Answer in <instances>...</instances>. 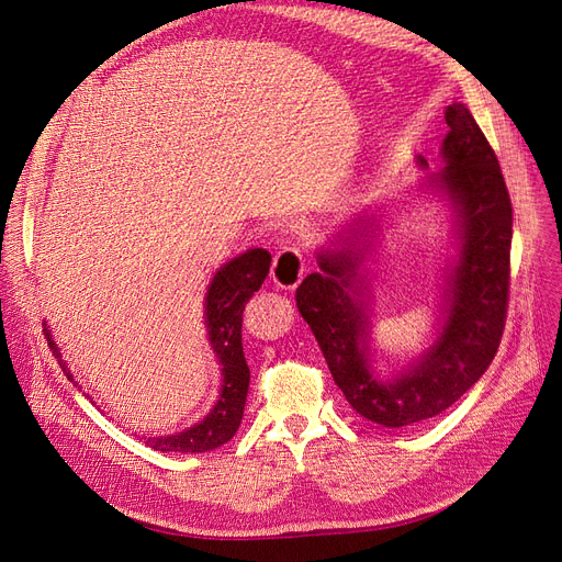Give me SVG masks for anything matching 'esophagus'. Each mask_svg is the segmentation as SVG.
I'll list each match as a JSON object with an SVG mask.
<instances>
[{
  "label": "esophagus",
  "instance_id": "esophagus-1",
  "mask_svg": "<svg viewBox=\"0 0 562 562\" xmlns=\"http://www.w3.org/2000/svg\"><path fill=\"white\" fill-rule=\"evenodd\" d=\"M306 272V256L297 246H285L272 262V281L283 290H293Z\"/></svg>",
  "mask_w": 562,
  "mask_h": 562
}]
</instances>
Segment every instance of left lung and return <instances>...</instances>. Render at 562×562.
Returning a JSON list of instances; mask_svg holds the SVG:
<instances>
[{"label": "left lung", "instance_id": "8db88e82", "mask_svg": "<svg viewBox=\"0 0 562 562\" xmlns=\"http://www.w3.org/2000/svg\"><path fill=\"white\" fill-rule=\"evenodd\" d=\"M445 122L447 164L431 182L457 210L461 254L434 346L392 380L371 371L369 316L355 285L362 251L350 239L344 249L318 254L321 272L308 274L295 295L346 401L387 429L436 417L459 401L496 357L507 321L512 203L498 156L463 103L447 105Z\"/></svg>", "mask_w": 562, "mask_h": 562}]
</instances>
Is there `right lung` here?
Segmentation results:
<instances>
[{
    "label": "right lung",
    "mask_w": 562,
    "mask_h": 562,
    "mask_svg": "<svg viewBox=\"0 0 562 562\" xmlns=\"http://www.w3.org/2000/svg\"><path fill=\"white\" fill-rule=\"evenodd\" d=\"M269 262H272V256L265 249H249L235 260L223 265L214 274L205 297V325L223 375L218 401L203 422L189 426L182 434L145 438L151 450L182 454L210 452L214 447L228 442L237 434L244 417V403L251 378L241 348V313L246 302L254 297L256 290H260L269 272ZM43 334H46L48 346L57 357L66 378L76 383L71 371L64 364L57 344L53 341L50 329L46 327Z\"/></svg>",
    "instance_id": "right-lung-1"
}]
</instances>
